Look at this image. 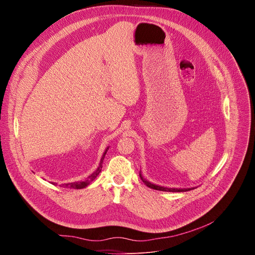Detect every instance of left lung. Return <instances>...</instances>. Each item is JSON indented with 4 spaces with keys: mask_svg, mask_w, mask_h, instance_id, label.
Listing matches in <instances>:
<instances>
[{
    "mask_svg": "<svg viewBox=\"0 0 255 255\" xmlns=\"http://www.w3.org/2000/svg\"><path fill=\"white\" fill-rule=\"evenodd\" d=\"M140 175V178L142 179L143 183L146 185L148 188L150 189H153V190H157V191H162V192H172V193H175V192H188V191H191V190H194V188H189V189H173V188H164V187H160V186H157V185H154V184H151L149 183L148 180L145 179L142 174H141V171L139 173Z\"/></svg>",
    "mask_w": 255,
    "mask_h": 255,
    "instance_id": "left-lung-1",
    "label": "left lung"
}]
</instances>
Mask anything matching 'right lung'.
Masks as SVG:
<instances>
[{
    "label": "right lung",
    "mask_w": 255,
    "mask_h": 255,
    "mask_svg": "<svg viewBox=\"0 0 255 255\" xmlns=\"http://www.w3.org/2000/svg\"><path fill=\"white\" fill-rule=\"evenodd\" d=\"M108 149H109V147L108 148H106V150H105V152H104V154H103V156H102V158H101V162H100V165H99V167L97 168V170L95 171V172H93L91 175H89V177L86 179V180H84V181H75V183H68V184H63V185H61V187H63V188H72V189H77V190H79V189H84V188H86V187H88L92 181L99 175V173L101 172V170H102V164H103V160H104V158H105V155H106V153H107V151H108ZM55 185V184H54Z\"/></svg>",
    "instance_id": "obj_1"
}]
</instances>
